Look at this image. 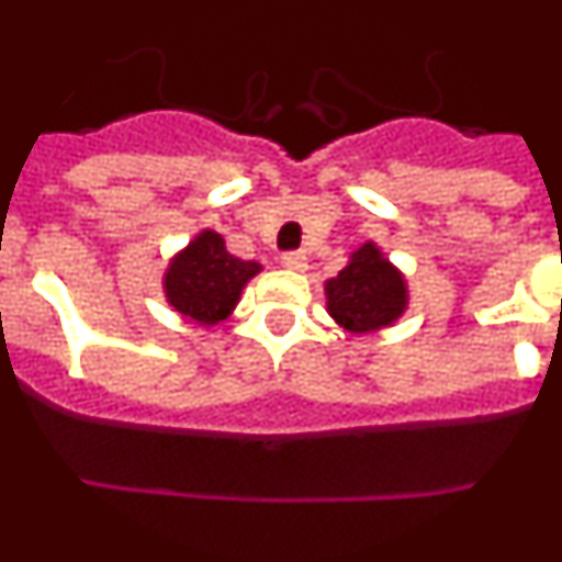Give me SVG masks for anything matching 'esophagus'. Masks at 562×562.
<instances>
[{
    "instance_id": "1",
    "label": "esophagus",
    "mask_w": 562,
    "mask_h": 562,
    "mask_svg": "<svg viewBox=\"0 0 562 562\" xmlns=\"http://www.w3.org/2000/svg\"><path fill=\"white\" fill-rule=\"evenodd\" d=\"M281 265H284L286 270L304 272V270H306V256H304V252H301V250L284 252V256H281Z\"/></svg>"
}]
</instances>
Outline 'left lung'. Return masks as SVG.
<instances>
[{
    "instance_id": "8db88e82",
    "label": "left lung",
    "mask_w": 562,
    "mask_h": 562,
    "mask_svg": "<svg viewBox=\"0 0 562 562\" xmlns=\"http://www.w3.org/2000/svg\"><path fill=\"white\" fill-rule=\"evenodd\" d=\"M405 304L408 290L400 270L371 241L351 252L349 265L326 281L329 315L355 335L391 326L405 312Z\"/></svg>"
}]
</instances>
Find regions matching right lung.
Segmentation results:
<instances>
[{"label":"right lung","instance_id":"right-lung-1","mask_svg":"<svg viewBox=\"0 0 562 562\" xmlns=\"http://www.w3.org/2000/svg\"><path fill=\"white\" fill-rule=\"evenodd\" d=\"M261 265L231 256L225 238L202 231L191 245L173 258L166 272V297L173 310L200 326H216L238 304Z\"/></svg>","mask_w":562,"mask_h":562}]
</instances>
